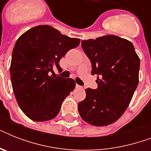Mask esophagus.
Instances as JSON below:
<instances>
[{"label": "esophagus", "instance_id": "esophagus-1", "mask_svg": "<svg viewBox=\"0 0 151 151\" xmlns=\"http://www.w3.org/2000/svg\"><path fill=\"white\" fill-rule=\"evenodd\" d=\"M76 88H82V86H81V85L76 84Z\"/></svg>", "mask_w": 151, "mask_h": 151}]
</instances>
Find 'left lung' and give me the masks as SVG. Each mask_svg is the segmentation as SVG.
I'll use <instances>...</instances> for the list:
<instances>
[{
	"mask_svg": "<svg viewBox=\"0 0 151 151\" xmlns=\"http://www.w3.org/2000/svg\"><path fill=\"white\" fill-rule=\"evenodd\" d=\"M97 76L96 89L88 88L86 97L78 103L85 122L95 126L113 124L131 102L139 83L140 61L133 45L115 35L81 41Z\"/></svg>",
	"mask_w": 151,
	"mask_h": 151,
	"instance_id": "1",
	"label": "left lung"
}]
</instances>
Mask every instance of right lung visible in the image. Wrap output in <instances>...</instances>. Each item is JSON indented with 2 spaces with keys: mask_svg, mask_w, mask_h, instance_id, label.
Masks as SVG:
<instances>
[{
  "mask_svg": "<svg viewBox=\"0 0 151 151\" xmlns=\"http://www.w3.org/2000/svg\"><path fill=\"white\" fill-rule=\"evenodd\" d=\"M79 44L80 39L47 25L33 27L19 37L12 56L11 81L18 104L29 118L45 122L59 114L76 83L50 73L54 67L62 70L59 60Z\"/></svg>",
  "mask_w": 151,
  "mask_h": 151,
  "instance_id": "1",
  "label": "right lung"
}]
</instances>
